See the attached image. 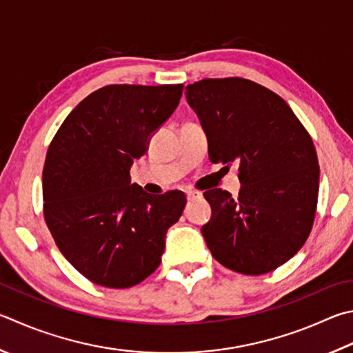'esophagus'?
I'll use <instances>...</instances> for the list:
<instances>
[{
    "label": "esophagus",
    "mask_w": 353,
    "mask_h": 353,
    "mask_svg": "<svg viewBox=\"0 0 353 353\" xmlns=\"http://www.w3.org/2000/svg\"><path fill=\"white\" fill-rule=\"evenodd\" d=\"M202 197V193H199V191H187V199L188 201H194V199Z\"/></svg>",
    "instance_id": "1"
}]
</instances>
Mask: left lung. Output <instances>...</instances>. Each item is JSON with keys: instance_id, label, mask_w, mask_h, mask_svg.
Returning <instances> with one entry per match:
<instances>
[{"instance_id": "8db88e82", "label": "left lung", "mask_w": 353, "mask_h": 353, "mask_svg": "<svg viewBox=\"0 0 353 353\" xmlns=\"http://www.w3.org/2000/svg\"><path fill=\"white\" fill-rule=\"evenodd\" d=\"M185 89L210 160L239 163L242 182L238 197L203 193L211 207L205 242L230 270L272 272L299 252L315 219L319 166L309 132L278 94L254 81L205 79Z\"/></svg>"}]
</instances>
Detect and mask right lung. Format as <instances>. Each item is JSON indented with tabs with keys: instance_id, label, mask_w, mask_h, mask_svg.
Wrapping results in <instances>:
<instances>
[{
	"instance_id": "1",
	"label": "right lung",
	"mask_w": 353,
	"mask_h": 353,
	"mask_svg": "<svg viewBox=\"0 0 353 353\" xmlns=\"http://www.w3.org/2000/svg\"><path fill=\"white\" fill-rule=\"evenodd\" d=\"M183 85H110L81 100L50 143L44 219L57 247L92 283L128 288L159 267L168 228L187 203L131 183L134 159L174 112Z\"/></svg>"
}]
</instances>
